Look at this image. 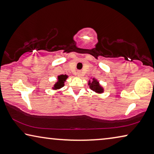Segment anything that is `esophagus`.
<instances>
[{"label":"esophagus","mask_w":154,"mask_h":154,"mask_svg":"<svg viewBox=\"0 0 154 154\" xmlns=\"http://www.w3.org/2000/svg\"><path fill=\"white\" fill-rule=\"evenodd\" d=\"M76 74H77L78 77H81V72H78Z\"/></svg>","instance_id":"esophagus-1"}]
</instances>
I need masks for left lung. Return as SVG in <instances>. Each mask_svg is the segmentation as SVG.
<instances>
[{
    "label": "left lung",
    "instance_id": "8db88e82",
    "mask_svg": "<svg viewBox=\"0 0 154 154\" xmlns=\"http://www.w3.org/2000/svg\"><path fill=\"white\" fill-rule=\"evenodd\" d=\"M88 85L90 86V88L91 90L97 94H102L104 92L103 88L100 85L99 82L98 81V80L96 79L95 78H93L92 81H91V80H89Z\"/></svg>",
    "mask_w": 154,
    "mask_h": 154
}]
</instances>
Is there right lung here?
I'll use <instances>...</instances> for the list:
<instances>
[{
    "label": "right lung",
    "mask_w": 154,
    "mask_h": 154,
    "mask_svg": "<svg viewBox=\"0 0 154 154\" xmlns=\"http://www.w3.org/2000/svg\"><path fill=\"white\" fill-rule=\"evenodd\" d=\"M69 76L66 74H61L57 75V82L54 84V85L52 88L53 90H58L60 89H61L62 87H64V82L66 81V80L67 79V78Z\"/></svg>",
    "instance_id": "add662e5"
}]
</instances>
